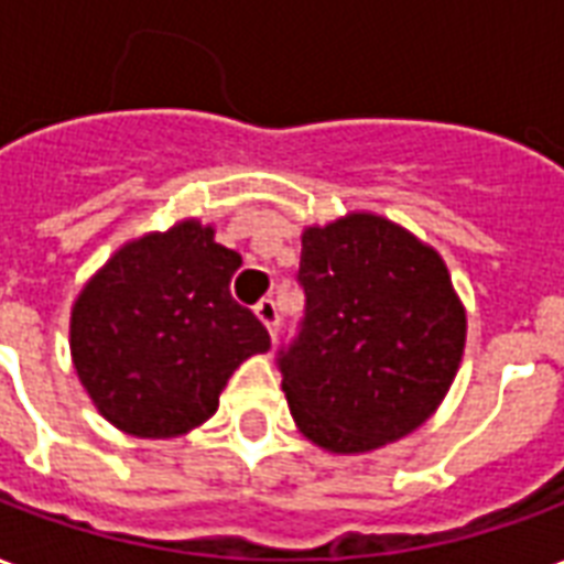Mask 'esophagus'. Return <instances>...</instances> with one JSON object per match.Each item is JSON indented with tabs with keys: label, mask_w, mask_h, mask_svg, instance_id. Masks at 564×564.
I'll return each mask as SVG.
<instances>
[{
	"label": "esophagus",
	"mask_w": 564,
	"mask_h": 564,
	"mask_svg": "<svg viewBox=\"0 0 564 564\" xmlns=\"http://www.w3.org/2000/svg\"><path fill=\"white\" fill-rule=\"evenodd\" d=\"M253 314L260 316V323L269 328L271 337L278 335V319H281V316H278V304H274V299H262V302L253 307Z\"/></svg>",
	"instance_id": "34e87169"
}]
</instances>
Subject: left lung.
Wrapping results in <instances>:
<instances>
[{"label":"left lung","mask_w":564,"mask_h":564,"mask_svg":"<svg viewBox=\"0 0 564 564\" xmlns=\"http://www.w3.org/2000/svg\"><path fill=\"white\" fill-rule=\"evenodd\" d=\"M304 316L278 356L299 431L365 454L431 419L466 344V311L431 245L370 212L302 232Z\"/></svg>","instance_id":"obj_1"}]
</instances>
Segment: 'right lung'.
<instances>
[{
    "label": "right lung",
    "instance_id": "obj_1",
    "mask_svg": "<svg viewBox=\"0 0 564 564\" xmlns=\"http://www.w3.org/2000/svg\"><path fill=\"white\" fill-rule=\"evenodd\" d=\"M241 265L215 229L182 220L104 262L70 307V358L112 427L140 440L194 431L245 358L269 352L265 325L229 281Z\"/></svg>",
    "mask_w": 564,
    "mask_h": 564
}]
</instances>
